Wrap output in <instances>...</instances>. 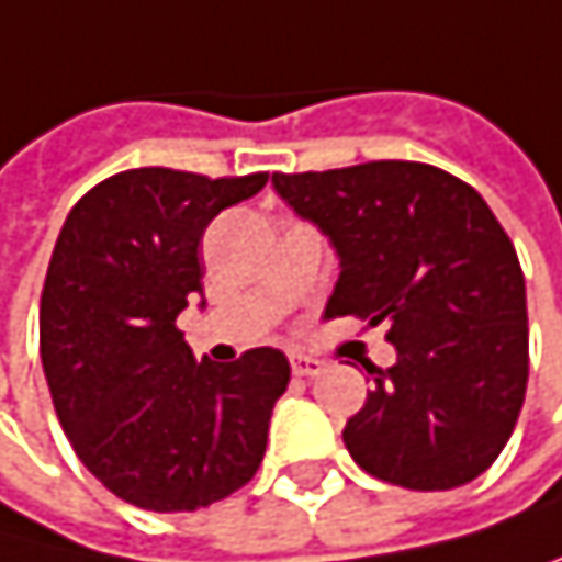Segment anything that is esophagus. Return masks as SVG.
<instances>
[{
	"mask_svg": "<svg viewBox=\"0 0 562 562\" xmlns=\"http://www.w3.org/2000/svg\"><path fill=\"white\" fill-rule=\"evenodd\" d=\"M323 370L319 359H310V356H293V373L296 376H316Z\"/></svg>",
	"mask_w": 562,
	"mask_h": 562,
	"instance_id": "1",
	"label": "esophagus"
}]
</instances>
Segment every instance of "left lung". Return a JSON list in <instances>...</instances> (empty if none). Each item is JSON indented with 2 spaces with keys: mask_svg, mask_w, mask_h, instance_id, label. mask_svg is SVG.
I'll return each instance as SVG.
<instances>
[{
  "mask_svg": "<svg viewBox=\"0 0 562 562\" xmlns=\"http://www.w3.org/2000/svg\"><path fill=\"white\" fill-rule=\"evenodd\" d=\"M279 199L339 256L323 319L386 326L396 363L342 429L349 457L406 490H453L503 453L527 396V283L463 179L403 159L272 172Z\"/></svg>",
  "mask_w": 562,
  "mask_h": 562,
  "instance_id": "1",
  "label": "left lung"
}]
</instances>
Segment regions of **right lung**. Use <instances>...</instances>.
<instances>
[{"label":"right lung","mask_w":562,"mask_h":562,"mask_svg":"<svg viewBox=\"0 0 562 562\" xmlns=\"http://www.w3.org/2000/svg\"><path fill=\"white\" fill-rule=\"evenodd\" d=\"M266 179L130 169L92 186L56 239L38 306L53 406L82 467L139 509L210 506L262 463L290 359H195L176 316L203 296L206 226Z\"/></svg>","instance_id":"add662e5"}]
</instances>
